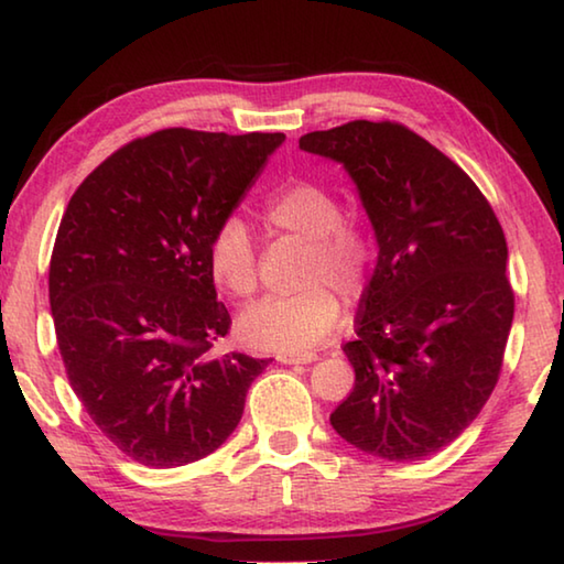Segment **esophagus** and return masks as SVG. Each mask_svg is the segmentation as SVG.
<instances>
[{
	"label": "esophagus",
	"mask_w": 564,
	"mask_h": 564,
	"mask_svg": "<svg viewBox=\"0 0 564 564\" xmlns=\"http://www.w3.org/2000/svg\"><path fill=\"white\" fill-rule=\"evenodd\" d=\"M316 358H318L316 352H308V350L305 352H281L279 356V360L285 362V366H295V362H313Z\"/></svg>",
	"instance_id": "obj_1"
}]
</instances>
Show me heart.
I'll list each match as a JSON object with an SVG mask.
<instances>
[{
	"instance_id": "heart-1",
	"label": "heart",
	"mask_w": 564,
	"mask_h": 564,
	"mask_svg": "<svg viewBox=\"0 0 564 564\" xmlns=\"http://www.w3.org/2000/svg\"><path fill=\"white\" fill-rule=\"evenodd\" d=\"M263 218L279 231L311 241L303 291L248 305L238 330L256 348L308 350L338 328L340 293L358 299L368 289L376 248L366 228L343 218L340 198L318 181L299 178L263 202ZM212 279L236 299L256 291V243L238 216H226L208 238Z\"/></svg>"
}]
</instances>
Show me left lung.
I'll return each mask as SVG.
<instances>
[{"mask_svg":"<svg viewBox=\"0 0 564 564\" xmlns=\"http://www.w3.org/2000/svg\"><path fill=\"white\" fill-rule=\"evenodd\" d=\"M299 147L348 169L380 248L343 346L356 386L330 425L368 455L423 460L498 386L514 316L502 226L475 181L398 121L356 119Z\"/></svg>","mask_w":564,"mask_h":564,"instance_id":"obj_1","label":"left lung"}]
</instances>
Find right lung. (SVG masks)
Here are the masks:
<instances>
[{
  "label": "right lung",
  "mask_w": 564,
  "mask_h": 564,
  "mask_svg": "<svg viewBox=\"0 0 564 564\" xmlns=\"http://www.w3.org/2000/svg\"><path fill=\"white\" fill-rule=\"evenodd\" d=\"M283 139L161 129L113 151L69 198L50 261L56 346L84 410L131 460L212 455L269 366L214 350L231 316L206 253Z\"/></svg>",
  "instance_id": "add662e5"
}]
</instances>
